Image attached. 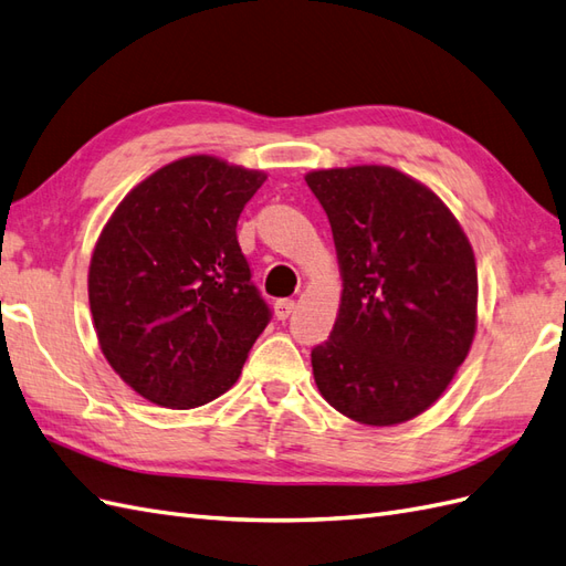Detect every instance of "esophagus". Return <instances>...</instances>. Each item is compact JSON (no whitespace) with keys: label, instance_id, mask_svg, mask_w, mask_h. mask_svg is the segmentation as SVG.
<instances>
[{"label":"esophagus","instance_id":"esophagus-1","mask_svg":"<svg viewBox=\"0 0 566 566\" xmlns=\"http://www.w3.org/2000/svg\"><path fill=\"white\" fill-rule=\"evenodd\" d=\"M294 308H296V303L292 298H280L277 303H274V315H277L280 321H286V317L294 313Z\"/></svg>","mask_w":566,"mask_h":566}]
</instances>
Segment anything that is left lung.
Here are the masks:
<instances>
[{"mask_svg":"<svg viewBox=\"0 0 566 566\" xmlns=\"http://www.w3.org/2000/svg\"><path fill=\"white\" fill-rule=\"evenodd\" d=\"M342 303L311 352L315 385L352 421L397 426L440 399L475 335L478 272L457 217L392 167L317 169Z\"/></svg>","mask_w":566,"mask_h":566,"instance_id":"obj_1","label":"left lung"}]
</instances>
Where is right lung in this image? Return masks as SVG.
I'll return each instance as SVG.
<instances>
[{
    "mask_svg": "<svg viewBox=\"0 0 566 566\" xmlns=\"http://www.w3.org/2000/svg\"><path fill=\"white\" fill-rule=\"evenodd\" d=\"M265 179L210 155L181 157L140 181L95 243L99 349L157 407L196 409L224 395L270 323L237 239Z\"/></svg>",
    "mask_w": 566,
    "mask_h": 566,
    "instance_id": "1",
    "label": "right lung"
}]
</instances>
